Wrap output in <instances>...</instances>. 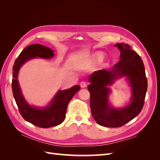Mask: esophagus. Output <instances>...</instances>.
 I'll return each instance as SVG.
<instances>
[{"instance_id": "34e87169", "label": "esophagus", "mask_w": 160, "mask_h": 160, "mask_svg": "<svg viewBox=\"0 0 160 160\" xmlns=\"http://www.w3.org/2000/svg\"><path fill=\"white\" fill-rule=\"evenodd\" d=\"M80 86L81 88H85L87 87V83H85V81H82L80 83Z\"/></svg>"}]
</instances>
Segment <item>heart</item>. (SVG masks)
I'll return each instance as SVG.
<instances>
[{"label": "heart", "mask_w": 160, "mask_h": 160, "mask_svg": "<svg viewBox=\"0 0 160 160\" xmlns=\"http://www.w3.org/2000/svg\"><path fill=\"white\" fill-rule=\"evenodd\" d=\"M105 57L104 53L102 52H96L93 53L91 56V62H100L101 61H102L103 59V58ZM89 64L88 63H83V64H80L78 65V67L81 69H85L87 68L88 67Z\"/></svg>", "instance_id": "1"}]
</instances>
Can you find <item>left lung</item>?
<instances>
[{"mask_svg":"<svg viewBox=\"0 0 160 160\" xmlns=\"http://www.w3.org/2000/svg\"><path fill=\"white\" fill-rule=\"evenodd\" d=\"M114 46L120 51L119 61L109 71H97L88 77L92 115L99 125L108 128L121 127L138 115L143 108L148 89L142 58L127 44L118 43ZM123 76L131 88L132 96L128 105L115 108L108 100L111 92L109 86Z\"/></svg>","mask_w":160,"mask_h":160,"instance_id":"8db88e82","label":"left lung"}]
</instances>
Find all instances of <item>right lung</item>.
<instances>
[{
  "instance_id": "obj_1",
  "label": "right lung",
  "mask_w": 160,
  "mask_h": 160,
  "mask_svg": "<svg viewBox=\"0 0 160 160\" xmlns=\"http://www.w3.org/2000/svg\"><path fill=\"white\" fill-rule=\"evenodd\" d=\"M51 49L39 44H33L27 47L18 55L13 65L12 89L14 98L19 111L27 122L37 127L49 128L61 124L65 118L67 105L76 93L81 89L78 85L72 88L59 90L51 102L45 107H35L28 103L22 93L18 81V72L26 62L37 57L51 59L55 54Z\"/></svg>"
}]
</instances>
